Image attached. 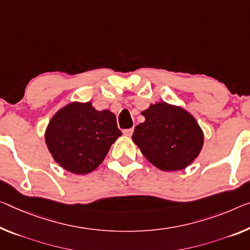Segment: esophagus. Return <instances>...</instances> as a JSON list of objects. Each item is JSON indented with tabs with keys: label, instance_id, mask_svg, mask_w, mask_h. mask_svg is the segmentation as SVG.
<instances>
[{
	"label": "esophagus",
	"instance_id": "obj_1",
	"mask_svg": "<svg viewBox=\"0 0 250 250\" xmlns=\"http://www.w3.org/2000/svg\"><path fill=\"white\" fill-rule=\"evenodd\" d=\"M133 132H134L133 128H127V129L123 130V133H124V135H126V136H130L133 134Z\"/></svg>",
	"mask_w": 250,
	"mask_h": 250
}]
</instances>
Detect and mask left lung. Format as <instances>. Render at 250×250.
Returning <instances> with one entry per match:
<instances>
[{
  "mask_svg": "<svg viewBox=\"0 0 250 250\" xmlns=\"http://www.w3.org/2000/svg\"><path fill=\"white\" fill-rule=\"evenodd\" d=\"M132 140L148 162L162 171L183 170L200 154L203 132L182 107L161 102L142 112Z\"/></svg>",
  "mask_w": 250,
  "mask_h": 250,
  "instance_id": "8db88e82",
  "label": "left lung"
}]
</instances>
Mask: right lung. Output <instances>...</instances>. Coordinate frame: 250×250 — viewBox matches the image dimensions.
<instances>
[{"instance_id":"1","label":"right lung","mask_w":250,"mask_h":250,"mask_svg":"<svg viewBox=\"0 0 250 250\" xmlns=\"http://www.w3.org/2000/svg\"><path fill=\"white\" fill-rule=\"evenodd\" d=\"M121 135L114 113L96 110L90 102H74L53 115L44 140L61 167L75 174H87L99 167Z\"/></svg>"}]
</instances>
